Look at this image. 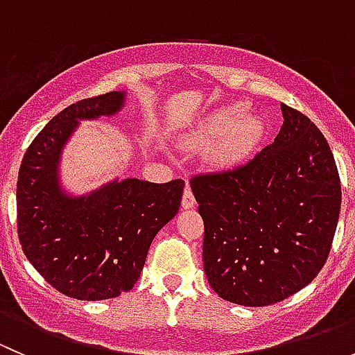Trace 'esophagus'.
Segmentation results:
<instances>
[{"label":"esophagus","mask_w":355,"mask_h":355,"mask_svg":"<svg viewBox=\"0 0 355 355\" xmlns=\"http://www.w3.org/2000/svg\"><path fill=\"white\" fill-rule=\"evenodd\" d=\"M182 206H184L185 209H191V207L196 206V198H194V194H192V191L189 185H185L184 198H182Z\"/></svg>","instance_id":"esophagus-1"}]
</instances>
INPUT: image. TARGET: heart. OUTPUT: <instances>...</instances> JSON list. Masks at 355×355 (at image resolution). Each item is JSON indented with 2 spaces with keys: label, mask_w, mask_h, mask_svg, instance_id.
<instances>
[{
  "label": "heart",
  "mask_w": 355,
  "mask_h": 355,
  "mask_svg": "<svg viewBox=\"0 0 355 355\" xmlns=\"http://www.w3.org/2000/svg\"><path fill=\"white\" fill-rule=\"evenodd\" d=\"M263 134V120L247 114L244 105H234L204 118L192 134L191 144L204 148L213 141L209 159L220 166H230L249 156L259 144Z\"/></svg>",
  "instance_id": "b5f03b06"
}]
</instances>
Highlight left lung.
I'll return each instance as SVG.
<instances>
[{
  "label": "left lung",
  "mask_w": 355,
  "mask_h": 355,
  "mask_svg": "<svg viewBox=\"0 0 355 355\" xmlns=\"http://www.w3.org/2000/svg\"><path fill=\"white\" fill-rule=\"evenodd\" d=\"M273 144L191 189L204 221L202 261L211 288L228 302H282L316 278L330 254L342 189L320 128L282 103Z\"/></svg>",
  "instance_id": "8db88e82"
}]
</instances>
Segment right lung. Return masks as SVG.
<instances>
[{"instance_id": "1", "label": "right lung", "mask_w": 355, "mask_h": 355, "mask_svg": "<svg viewBox=\"0 0 355 355\" xmlns=\"http://www.w3.org/2000/svg\"><path fill=\"white\" fill-rule=\"evenodd\" d=\"M123 92L82 99L60 111L32 141L17 182V230L32 266L78 300H103L135 285L149 245L178 213L185 182L125 178L82 198L58 185V161L78 120L114 114Z\"/></svg>"}]
</instances>
